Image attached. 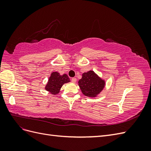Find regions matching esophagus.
Here are the masks:
<instances>
[{
  "label": "esophagus",
  "instance_id": "34e87169",
  "mask_svg": "<svg viewBox=\"0 0 151 151\" xmlns=\"http://www.w3.org/2000/svg\"><path fill=\"white\" fill-rule=\"evenodd\" d=\"M71 81H72V83H76V81H77V79L76 78V77H72V78L71 79Z\"/></svg>",
  "mask_w": 151,
  "mask_h": 151
}]
</instances>
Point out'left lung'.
Listing matches in <instances>:
<instances>
[{
    "label": "left lung",
    "instance_id": "1",
    "mask_svg": "<svg viewBox=\"0 0 151 151\" xmlns=\"http://www.w3.org/2000/svg\"><path fill=\"white\" fill-rule=\"evenodd\" d=\"M79 86L82 93L88 97H95L103 90L104 82L95 73L90 70L84 72L79 81Z\"/></svg>",
    "mask_w": 151,
    "mask_h": 151
}]
</instances>
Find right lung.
Returning a JSON list of instances; mask_svg holds the SVG:
<instances>
[{"mask_svg": "<svg viewBox=\"0 0 151 151\" xmlns=\"http://www.w3.org/2000/svg\"><path fill=\"white\" fill-rule=\"evenodd\" d=\"M69 82L70 79L67 74L61 76L59 73L55 72L52 73L45 89L53 94H57L60 91L63 84Z\"/></svg>", "mask_w": 151, "mask_h": 151, "instance_id": "right-lung-1", "label": "right lung"}]
</instances>
